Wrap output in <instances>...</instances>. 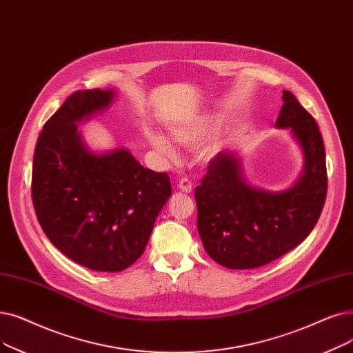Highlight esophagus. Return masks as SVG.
I'll list each match as a JSON object with an SVG mask.
<instances>
[{
  "label": "esophagus",
  "mask_w": 353,
  "mask_h": 353,
  "mask_svg": "<svg viewBox=\"0 0 353 353\" xmlns=\"http://www.w3.org/2000/svg\"><path fill=\"white\" fill-rule=\"evenodd\" d=\"M193 189L192 183L188 177H183L180 181H179V190H181L183 193H190Z\"/></svg>",
  "instance_id": "esophagus-1"
}]
</instances>
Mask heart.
Returning <instances> with one entry per match:
<instances>
[{"label": "heart", "instance_id": "b5f03b06", "mask_svg": "<svg viewBox=\"0 0 353 353\" xmlns=\"http://www.w3.org/2000/svg\"><path fill=\"white\" fill-rule=\"evenodd\" d=\"M170 134L180 144L196 145L210 134V124L208 121H193L183 122V124H173L170 127ZM145 135L148 143L152 145V148L157 150L160 154L168 157L174 156V147L165 135L154 130H147Z\"/></svg>", "mask_w": 353, "mask_h": 353}]
</instances>
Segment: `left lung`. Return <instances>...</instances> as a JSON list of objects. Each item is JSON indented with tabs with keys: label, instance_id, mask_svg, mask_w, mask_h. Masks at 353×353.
I'll use <instances>...</instances> for the list:
<instances>
[{
	"label": "left lung",
	"instance_id": "left-lung-1",
	"mask_svg": "<svg viewBox=\"0 0 353 353\" xmlns=\"http://www.w3.org/2000/svg\"><path fill=\"white\" fill-rule=\"evenodd\" d=\"M277 128H290L301 147L304 168L290 189L251 186L232 151H221L194 190L197 231L208 255L232 270L265 265L296 248L316 226L327 193L325 145L314 118L283 90Z\"/></svg>",
	"mask_w": 353,
	"mask_h": 353
}]
</instances>
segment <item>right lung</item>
I'll list each match as a JSON object with an SVG mask.
<instances>
[{
	"label": "right lung",
	"mask_w": 353,
	"mask_h": 353,
	"mask_svg": "<svg viewBox=\"0 0 353 353\" xmlns=\"http://www.w3.org/2000/svg\"><path fill=\"white\" fill-rule=\"evenodd\" d=\"M115 90L72 94L40 132L32 176L37 221L54 247L89 270L118 272L139 259L172 196L167 173L127 148L90 151L78 124L108 108Z\"/></svg>",
	"instance_id": "add662e5"
}]
</instances>
